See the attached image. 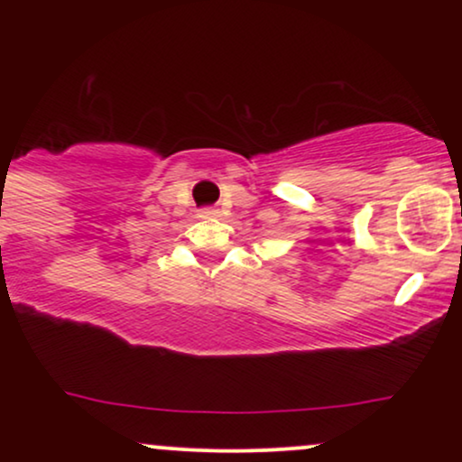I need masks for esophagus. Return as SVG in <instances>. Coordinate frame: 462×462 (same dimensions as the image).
Masks as SVG:
<instances>
[{
	"label": "esophagus",
	"instance_id": "obj_1",
	"mask_svg": "<svg viewBox=\"0 0 462 462\" xmlns=\"http://www.w3.org/2000/svg\"><path fill=\"white\" fill-rule=\"evenodd\" d=\"M215 215H217V208H210V206L208 208L199 210V217H215Z\"/></svg>",
	"mask_w": 462,
	"mask_h": 462
}]
</instances>
